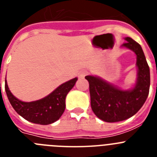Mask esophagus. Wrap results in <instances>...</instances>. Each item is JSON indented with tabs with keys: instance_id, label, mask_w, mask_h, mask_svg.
<instances>
[{
	"instance_id": "1",
	"label": "esophagus",
	"mask_w": 157,
	"mask_h": 157,
	"mask_svg": "<svg viewBox=\"0 0 157 157\" xmlns=\"http://www.w3.org/2000/svg\"><path fill=\"white\" fill-rule=\"evenodd\" d=\"M86 74H87V72L86 71H83L80 72L79 75H78V76H79V78H83L86 75Z\"/></svg>"
}]
</instances>
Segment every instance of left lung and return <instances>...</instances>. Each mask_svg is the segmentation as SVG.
I'll return each mask as SVG.
<instances>
[{"label":"left lung","instance_id":"obj_1","mask_svg":"<svg viewBox=\"0 0 157 157\" xmlns=\"http://www.w3.org/2000/svg\"><path fill=\"white\" fill-rule=\"evenodd\" d=\"M121 45L135 53L138 69L134 87L123 89L99 76L87 75L90 84L91 108L100 120L108 123L123 121L135 115L146 101L150 86V71L141 45L131 37H124Z\"/></svg>","mask_w":157,"mask_h":157}]
</instances>
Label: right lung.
<instances>
[{
	"mask_svg": "<svg viewBox=\"0 0 157 157\" xmlns=\"http://www.w3.org/2000/svg\"><path fill=\"white\" fill-rule=\"evenodd\" d=\"M78 78H74L57 87L45 98L30 102H25L16 98L8 88L5 80V91L8 101L19 116L36 124L48 125L56 122L65 110L67 94L74 87Z\"/></svg>",
	"mask_w": 157,
	"mask_h": 157,
	"instance_id": "obj_1",
	"label": "right lung"
}]
</instances>
